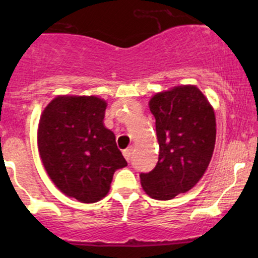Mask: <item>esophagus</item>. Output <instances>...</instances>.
<instances>
[{
  "mask_svg": "<svg viewBox=\"0 0 258 258\" xmlns=\"http://www.w3.org/2000/svg\"><path fill=\"white\" fill-rule=\"evenodd\" d=\"M132 154H133V147H130V148H127L126 150H123V156H125V159L127 160V161H130V160H131Z\"/></svg>",
  "mask_w": 258,
  "mask_h": 258,
  "instance_id": "1",
  "label": "esophagus"
}]
</instances>
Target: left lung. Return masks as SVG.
Masks as SVG:
<instances>
[{
    "label": "left lung",
    "mask_w": 258,
    "mask_h": 258,
    "mask_svg": "<svg viewBox=\"0 0 258 258\" xmlns=\"http://www.w3.org/2000/svg\"><path fill=\"white\" fill-rule=\"evenodd\" d=\"M155 117L159 160L141 173L144 191L153 199L170 200L186 193L205 173L216 142V117L197 86H177L150 99Z\"/></svg>",
    "instance_id": "left-lung-1"
}]
</instances>
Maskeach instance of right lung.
Returning a JSON list of instances; mask_svg holds the SVG:
<instances>
[{
  "mask_svg": "<svg viewBox=\"0 0 258 258\" xmlns=\"http://www.w3.org/2000/svg\"><path fill=\"white\" fill-rule=\"evenodd\" d=\"M105 109L96 96H58L38 122V152L49 178L61 193L86 204L103 199L115 171L127 166L103 123Z\"/></svg>",
  "mask_w": 258,
  "mask_h": 258,
  "instance_id": "right-lung-1",
  "label": "right lung"
}]
</instances>
